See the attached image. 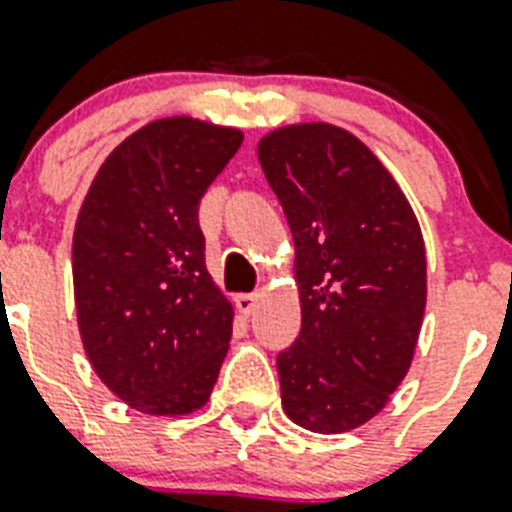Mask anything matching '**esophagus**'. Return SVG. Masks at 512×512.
Here are the masks:
<instances>
[{
  "instance_id": "esophagus-1",
  "label": "esophagus",
  "mask_w": 512,
  "mask_h": 512,
  "mask_svg": "<svg viewBox=\"0 0 512 512\" xmlns=\"http://www.w3.org/2000/svg\"><path fill=\"white\" fill-rule=\"evenodd\" d=\"M257 298H260L257 292H244V295H236V306H239L241 314H252L257 306Z\"/></svg>"
}]
</instances>
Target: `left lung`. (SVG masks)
Listing matches in <instances>:
<instances>
[{
    "mask_svg": "<svg viewBox=\"0 0 512 512\" xmlns=\"http://www.w3.org/2000/svg\"><path fill=\"white\" fill-rule=\"evenodd\" d=\"M295 241L300 333L279 351L282 405L311 432L373 419L411 368L427 300L419 222L403 190L343 128L306 123L257 147Z\"/></svg>",
    "mask_w": 512,
    "mask_h": 512,
    "instance_id": "8db88e82",
    "label": "left lung"
}]
</instances>
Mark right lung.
<instances>
[{
	"label": "right lung",
	"instance_id": "right-lung-1",
	"mask_svg": "<svg viewBox=\"0 0 512 512\" xmlns=\"http://www.w3.org/2000/svg\"><path fill=\"white\" fill-rule=\"evenodd\" d=\"M241 131L155 120L101 163L72 247L77 325L93 370L123 403L182 416L209 400L233 308L206 271L198 206Z\"/></svg>",
	"mask_w": 512,
	"mask_h": 512
}]
</instances>
